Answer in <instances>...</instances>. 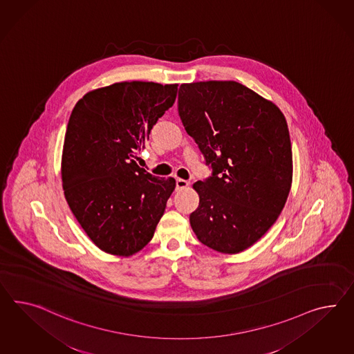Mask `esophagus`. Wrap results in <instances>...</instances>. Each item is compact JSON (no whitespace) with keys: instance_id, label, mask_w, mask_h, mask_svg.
Listing matches in <instances>:
<instances>
[{"instance_id":"34e87169","label":"esophagus","mask_w":354,"mask_h":354,"mask_svg":"<svg viewBox=\"0 0 354 354\" xmlns=\"http://www.w3.org/2000/svg\"><path fill=\"white\" fill-rule=\"evenodd\" d=\"M186 187H189V181L182 180V178L176 180V189L177 190H182V189H186Z\"/></svg>"}]
</instances>
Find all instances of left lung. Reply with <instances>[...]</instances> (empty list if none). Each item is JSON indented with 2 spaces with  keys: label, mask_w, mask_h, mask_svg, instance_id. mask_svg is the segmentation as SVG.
Instances as JSON below:
<instances>
[{
  "label": "left lung",
  "mask_w": 354,
  "mask_h": 354,
  "mask_svg": "<svg viewBox=\"0 0 354 354\" xmlns=\"http://www.w3.org/2000/svg\"><path fill=\"white\" fill-rule=\"evenodd\" d=\"M178 114L213 169L192 186L199 207L191 227L213 250L244 252L271 228L289 196L286 119L272 101L235 81L183 83Z\"/></svg>",
  "instance_id": "obj_1"
}]
</instances>
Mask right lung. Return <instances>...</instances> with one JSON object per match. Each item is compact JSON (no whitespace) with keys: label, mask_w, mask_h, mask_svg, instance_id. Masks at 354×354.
<instances>
[{"label":"right lung","mask_w":354,"mask_h":354,"mask_svg":"<svg viewBox=\"0 0 354 354\" xmlns=\"http://www.w3.org/2000/svg\"><path fill=\"white\" fill-rule=\"evenodd\" d=\"M178 84L120 82L86 93L64 138L65 199L105 253L128 257L154 236L176 181L137 165L150 131L174 104Z\"/></svg>","instance_id":"right-lung-1"}]
</instances>
